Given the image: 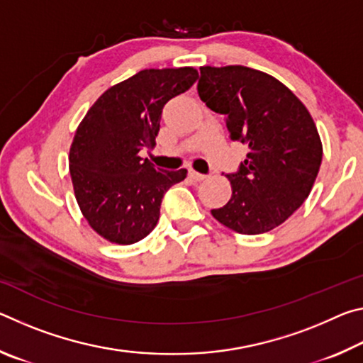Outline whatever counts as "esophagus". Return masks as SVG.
<instances>
[{"label":"esophagus","instance_id":"1","mask_svg":"<svg viewBox=\"0 0 363 363\" xmlns=\"http://www.w3.org/2000/svg\"><path fill=\"white\" fill-rule=\"evenodd\" d=\"M189 176L192 177V179H195V181H203L205 177H206V174H201V173H199V171H194V169L189 171Z\"/></svg>","mask_w":363,"mask_h":363}]
</instances>
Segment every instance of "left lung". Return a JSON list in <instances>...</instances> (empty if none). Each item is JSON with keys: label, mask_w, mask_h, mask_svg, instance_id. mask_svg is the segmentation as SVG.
<instances>
[{"label": "left lung", "mask_w": 363, "mask_h": 363, "mask_svg": "<svg viewBox=\"0 0 363 363\" xmlns=\"http://www.w3.org/2000/svg\"><path fill=\"white\" fill-rule=\"evenodd\" d=\"M200 99L225 116L250 152L227 177L232 196L214 219L245 235L275 229L304 203L322 163V143L304 104L279 79L243 65L200 67Z\"/></svg>", "instance_id": "left-lung-1"}]
</instances>
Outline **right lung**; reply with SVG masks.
<instances>
[{
	"label": "right lung",
	"instance_id": "add662e5",
	"mask_svg": "<svg viewBox=\"0 0 363 363\" xmlns=\"http://www.w3.org/2000/svg\"><path fill=\"white\" fill-rule=\"evenodd\" d=\"M199 79L192 67L145 69L107 89L79 123L70 147V176L89 225L118 245L155 229L163 195L187 169L155 168L139 157L152 149L164 104Z\"/></svg>",
	"mask_w": 363,
	"mask_h": 363
}]
</instances>
